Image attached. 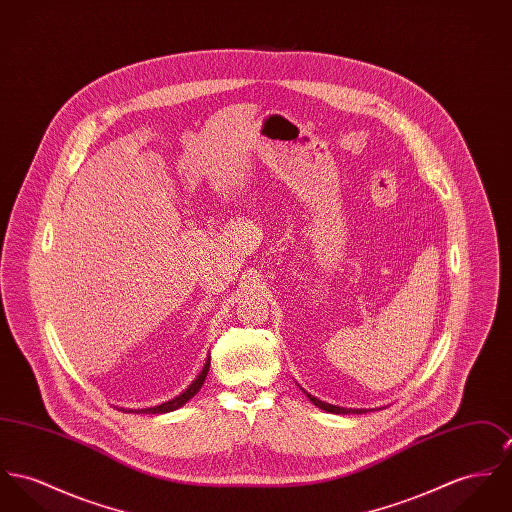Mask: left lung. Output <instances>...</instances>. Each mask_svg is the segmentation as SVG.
<instances>
[{
    "label": "left lung",
    "instance_id": "left-lung-1",
    "mask_svg": "<svg viewBox=\"0 0 512 512\" xmlns=\"http://www.w3.org/2000/svg\"><path fill=\"white\" fill-rule=\"evenodd\" d=\"M304 394L308 395V399L314 403L315 407H319V409H323V411H327V413H335V415H349V413H356V415H360V413H368V411H372V409H347V407H339V405H331V403H325V401H321V399H317L312 394H308L306 390H304Z\"/></svg>",
    "mask_w": 512,
    "mask_h": 512
}]
</instances>
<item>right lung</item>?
Instances as JSON below:
<instances>
[{"mask_svg":"<svg viewBox=\"0 0 512 512\" xmlns=\"http://www.w3.org/2000/svg\"><path fill=\"white\" fill-rule=\"evenodd\" d=\"M208 368H210V356L206 358V362H204L202 370L198 372L197 378L191 382V386H189L183 394L175 395L173 399H169V401H165V403H159V405H154V407H146V409H124V407H120V409H122V411H126V413H152V415L175 411V409L183 407L189 399H193V397L198 394V390L202 388V384H204V380H206Z\"/></svg>","mask_w":512,"mask_h":512,"instance_id":"right-lung-1","label":"right lung"}]
</instances>
